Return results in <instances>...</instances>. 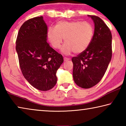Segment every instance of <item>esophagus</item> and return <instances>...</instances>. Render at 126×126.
<instances>
[{
    "label": "esophagus",
    "mask_w": 126,
    "mask_h": 126,
    "mask_svg": "<svg viewBox=\"0 0 126 126\" xmlns=\"http://www.w3.org/2000/svg\"><path fill=\"white\" fill-rule=\"evenodd\" d=\"M69 59H69V58H67V57H64V61H69Z\"/></svg>",
    "instance_id": "obj_1"
}]
</instances>
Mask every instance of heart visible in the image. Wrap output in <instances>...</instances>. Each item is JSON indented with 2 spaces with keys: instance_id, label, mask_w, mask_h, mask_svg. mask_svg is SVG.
<instances>
[{
  "instance_id": "b5f03b06",
  "label": "heart",
  "mask_w": 126,
  "mask_h": 126,
  "mask_svg": "<svg viewBox=\"0 0 126 126\" xmlns=\"http://www.w3.org/2000/svg\"><path fill=\"white\" fill-rule=\"evenodd\" d=\"M94 28L87 22L61 21L48 30L47 36L52 47L59 49L64 38V45L62 51L65 54L73 52L79 54L88 47L93 39Z\"/></svg>"
}]
</instances>
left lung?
Returning <instances> with one entry per match:
<instances>
[{
    "instance_id": "1",
    "label": "left lung",
    "mask_w": 126,
    "mask_h": 126,
    "mask_svg": "<svg viewBox=\"0 0 126 126\" xmlns=\"http://www.w3.org/2000/svg\"><path fill=\"white\" fill-rule=\"evenodd\" d=\"M94 23L91 44L84 52L72 58L76 84L82 88H91L101 81L111 60L112 34L99 17L88 15Z\"/></svg>"
}]
</instances>
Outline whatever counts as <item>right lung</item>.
Instances as JSON below:
<instances>
[{
	"label": "right lung",
	"mask_w": 126,
	"mask_h": 126,
	"mask_svg": "<svg viewBox=\"0 0 126 126\" xmlns=\"http://www.w3.org/2000/svg\"><path fill=\"white\" fill-rule=\"evenodd\" d=\"M47 26L42 16L23 23L16 40L21 71L32 86L38 90H50L57 83L56 72L63 62L62 54L47 42Z\"/></svg>",
	"instance_id": "obj_1"
}]
</instances>
